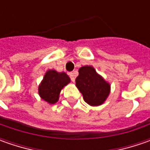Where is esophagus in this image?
<instances>
[{
  "instance_id": "34e87169",
  "label": "esophagus",
  "mask_w": 150,
  "mask_h": 150,
  "mask_svg": "<svg viewBox=\"0 0 150 150\" xmlns=\"http://www.w3.org/2000/svg\"><path fill=\"white\" fill-rule=\"evenodd\" d=\"M69 76H70L72 82H74L75 81V76H76L75 72H69Z\"/></svg>"
}]
</instances>
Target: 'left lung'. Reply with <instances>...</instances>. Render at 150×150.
I'll return each instance as SVG.
<instances>
[{
  "instance_id": "left-lung-1",
  "label": "left lung",
  "mask_w": 150,
  "mask_h": 150,
  "mask_svg": "<svg viewBox=\"0 0 150 150\" xmlns=\"http://www.w3.org/2000/svg\"><path fill=\"white\" fill-rule=\"evenodd\" d=\"M76 78V86L84 101L92 106H98L106 100L110 92L109 84L91 66L82 67Z\"/></svg>"
}]
</instances>
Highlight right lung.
<instances>
[{
	"label": "right lung",
	"instance_id": "1",
	"mask_svg": "<svg viewBox=\"0 0 150 150\" xmlns=\"http://www.w3.org/2000/svg\"><path fill=\"white\" fill-rule=\"evenodd\" d=\"M70 83V78L65 72H57L55 70H49L46 72L38 92L42 98L49 103H55L59 98L61 89Z\"/></svg>",
	"mask_w": 150,
	"mask_h": 150
}]
</instances>
